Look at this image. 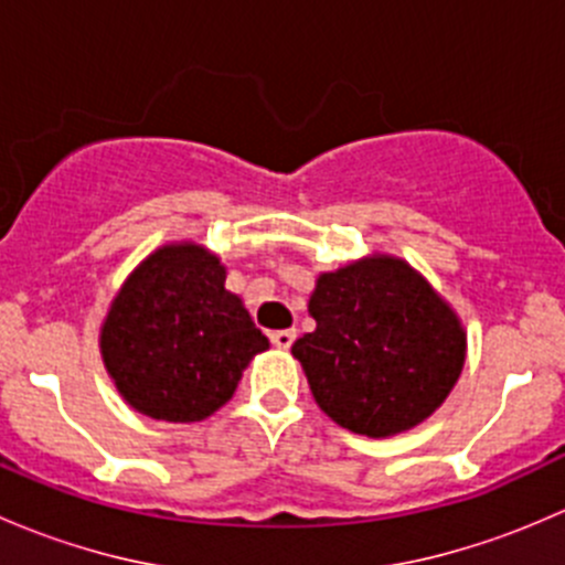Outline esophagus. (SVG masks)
Wrapping results in <instances>:
<instances>
[{"label": "esophagus", "instance_id": "obj_1", "mask_svg": "<svg viewBox=\"0 0 565 565\" xmlns=\"http://www.w3.org/2000/svg\"><path fill=\"white\" fill-rule=\"evenodd\" d=\"M295 328H289V330H273L270 333V341H273V347H278V350H289V347H292V341H295Z\"/></svg>", "mask_w": 565, "mask_h": 565}]
</instances>
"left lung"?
Listing matches in <instances>:
<instances>
[{"label": "left lung", "instance_id": "left-lung-1", "mask_svg": "<svg viewBox=\"0 0 565 565\" xmlns=\"http://www.w3.org/2000/svg\"><path fill=\"white\" fill-rule=\"evenodd\" d=\"M317 330L292 355L317 404L344 429L388 437L429 418L465 366V330L440 295L393 256L322 273Z\"/></svg>", "mask_w": 565, "mask_h": 565}]
</instances>
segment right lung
<instances>
[{
	"instance_id": "add662e5",
	"label": "right lung",
	"mask_w": 565,
	"mask_h": 565,
	"mask_svg": "<svg viewBox=\"0 0 565 565\" xmlns=\"http://www.w3.org/2000/svg\"><path fill=\"white\" fill-rule=\"evenodd\" d=\"M224 281L218 256L191 243L158 248L125 281L100 350L130 407L191 424L230 402L243 369L270 341Z\"/></svg>"
}]
</instances>
